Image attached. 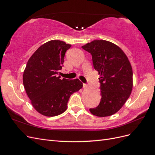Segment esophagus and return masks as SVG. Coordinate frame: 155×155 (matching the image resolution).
Masks as SVG:
<instances>
[{
	"label": "esophagus",
	"mask_w": 155,
	"mask_h": 155,
	"mask_svg": "<svg viewBox=\"0 0 155 155\" xmlns=\"http://www.w3.org/2000/svg\"><path fill=\"white\" fill-rule=\"evenodd\" d=\"M87 84H85V83H83V87L84 88H86V87H87Z\"/></svg>",
	"instance_id": "1"
}]
</instances>
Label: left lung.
I'll list each match as a JSON object with an SVG mask.
<instances>
[{"mask_svg": "<svg viewBox=\"0 0 155 155\" xmlns=\"http://www.w3.org/2000/svg\"><path fill=\"white\" fill-rule=\"evenodd\" d=\"M92 55L94 68L100 75L101 101L89 110L99 117L118 112L130 96L133 88L130 63L118 46L105 40H94L82 46Z\"/></svg>", "mask_w": 155, "mask_h": 155, "instance_id": "obj_1", "label": "left lung"}]
</instances>
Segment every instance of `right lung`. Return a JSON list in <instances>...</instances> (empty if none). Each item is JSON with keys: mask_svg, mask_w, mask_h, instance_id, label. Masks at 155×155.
Listing matches in <instances>:
<instances>
[{"mask_svg": "<svg viewBox=\"0 0 155 155\" xmlns=\"http://www.w3.org/2000/svg\"><path fill=\"white\" fill-rule=\"evenodd\" d=\"M71 47L59 40L41 45L34 53L23 73V85L34 109L46 116L62 114L69 98L83 87L78 79H61L65 52Z\"/></svg>", "mask_w": 155, "mask_h": 155, "instance_id": "obj_1", "label": "right lung"}]
</instances>
